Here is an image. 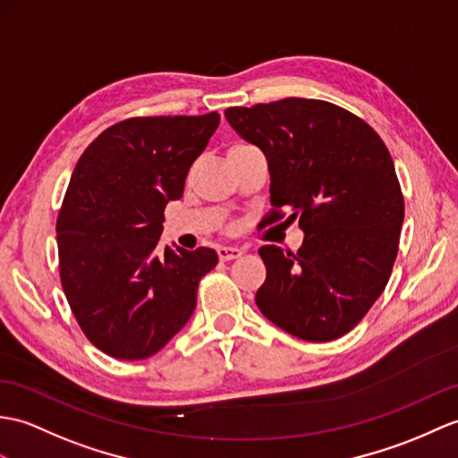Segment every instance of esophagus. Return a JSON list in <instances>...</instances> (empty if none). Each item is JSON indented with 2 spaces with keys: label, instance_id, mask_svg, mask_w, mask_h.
<instances>
[{
  "label": "esophagus",
  "instance_id": "obj_1",
  "mask_svg": "<svg viewBox=\"0 0 458 458\" xmlns=\"http://www.w3.org/2000/svg\"><path fill=\"white\" fill-rule=\"evenodd\" d=\"M243 253L242 248H233V246H220L218 248V258L222 261H230V259H238Z\"/></svg>",
  "mask_w": 458,
  "mask_h": 458
}]
</instances>
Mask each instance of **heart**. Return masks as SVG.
I'll return each instance as SVG.
<instances>
[{
	"label": "heart",
	"instance_id": "1",
	"mask_svg": "<svg viewBox=\"0 0 458 458\" xmlns=\"http://www.w3.org/2000/svg\"><path fill=\"white\" fill-rule=\"evenodd\" d=\"M236 146H240V144H236ZM232 148H233V146H232Z\"/></svg>",
	"mask_w": 458,
	"mask_h": 458
}]
</instances>
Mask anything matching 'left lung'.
I'll use <instances>...</instances> for the list:
<instances>
[{"instance_id":"1","label":"left lung","mask_w":458,"mask_h":458,"mask_svg":"<svg viewBox=\"0 0 458 458\" xmlns=\"http://www.w3.org/2000/svg\"><path fill=\"white\" fill-rule=\"evenodd\" d=\"M226 121L267 157L271 205L263 222L299 220V251L261 246L267 277L255 304L304 342L355 327L390 279L403 197L385 142L334 103L289 98L226 109Z\"/></svg>"}]
</instances>
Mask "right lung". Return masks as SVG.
<instances>
[{
  "label": "right lung",
  "mask_w": 458,
  "mask_h": 458,
  "mask_svg": "<svg viewBox=\"0 0 458 458\" xmlns=\"http://www.w3.org/2000/svg\"><path fill=\"white\" fill-rule=\"evenodd\" d=\"M220 123L136 116L103 131L73 169L56 222L60 281L89 342L114 359L157 353L193 314L210 248L159 250L164 210ZM175 246V243H174Z\"/></svg>",
  "instance_id": "1"
}]
</instances>
